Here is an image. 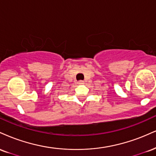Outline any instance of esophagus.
<instances>
[{"instance_id":"1","label":"esophagus","mask_w":156,"mask_h":156,"mask_svg":"<svg viewBox=\"0 0 156 156\" xmlns=\"http://www.w3.org/2000/svg\"><path fill=\"white\" fill-rule=\"evenodd\" d=\"M78 84H80V85H81V84H84V81H83V80H80V81L78 82Z\"/></svg>"}]
</instances>
